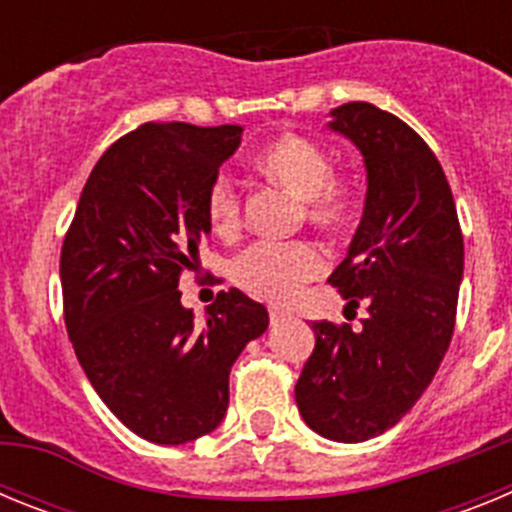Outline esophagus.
<instances>
[{
	"mask_svg": "<svg viewBox=\"0 0 512 512\" xmlns=\"http://www.w3.org/2000/svg\"><path fill=\"white\" fill-rule=\"evenodd\" d=\"M284 315H287V312H284V310H279V307H271V310H269V318H271V323H277V320H282Z\"/></svg>",
	"mask_w": 512,
	"mask_h": 512,
	"instance_id": "obj_1",
	"label": "esophagus"
}]
</instances>
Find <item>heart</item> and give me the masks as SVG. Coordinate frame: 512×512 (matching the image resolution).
Masks as SVG:
<instances>
[{
    "mask_svg": "<svg viewBox=\"0 0 512 512\" xmlns=\"http://www.w3.org/2000/svg\"><path fill=\"white\" fill-rule=\"evenodd\" d=\"M256 169L302 200L312 225L338 228L351 217V184L330 171V158L318 143L300 135H282L261 148ZM207 220L215 233H233L241 223V197L233 182L220 176L207 189ZM325 269V256L312 243H253L235 259L233 279L253 295L271 302H289L302 284Z\"/></svg>",
    "mask_w": 512,
    "mask_h": 512,
    "instance_id": "heart-1",
    "label": "heart"
}]
</instances>
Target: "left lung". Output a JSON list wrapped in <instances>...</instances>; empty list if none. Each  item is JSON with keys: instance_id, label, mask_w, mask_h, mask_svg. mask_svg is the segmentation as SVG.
<instances>
[{"instance_id": "8db88e82", "label": "left lung", "mask_w": 512, "mask_h": 512, "mask_svg": "<svg viewBox=\"0 0 512 512\" xmlns=\"http://www.w3.org/2000/svg\"><path fill=\"white\" fill-rule=\"evenodd\" d=\"M328 128L359 148L364 215L328 282L361 328L312 323L315 348L295 400L312 431L361 443L400 423L436 377L454 333L464 238L438 158L410 125L369 102L330 110Z\"/></svg>"}]
</instances>
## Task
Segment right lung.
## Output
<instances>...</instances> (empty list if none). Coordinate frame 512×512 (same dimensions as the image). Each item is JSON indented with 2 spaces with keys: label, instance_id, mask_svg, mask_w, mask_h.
I'll return each mask as SVG.
<instances>
[{
  "label": "right lung",
  "instance_id": "obj_1",
  "mask_svg": "<svg viewBox=\"0 0 512 512\" xmlns=\"http://www.w3.org/2000/svg\"><path fill=\"white\" fill-rule=\"evenodd\" d=\"M241 125L146 122L89 174L61 248L66 330L81 369L122 425L161 446L223 423L228 377L269 312L220 292L205 320L182 305L179 274L210 233L205 200L241 146Z\"/></svg>",
  "mask_w": 512,
  "mask_h": 512
}]
</instances>
